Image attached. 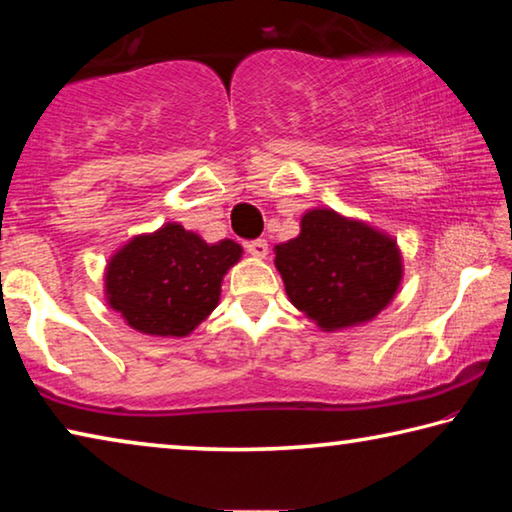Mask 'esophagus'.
Returning <instances> with one entry per match:
<instances>
[{
	"mask_svg": "<svg viewBox=\"0 0 512 512\" xmlns=\"http://www.w3.org/2000/svg\"><path fill=\"white\" fill-rule=\"evenodd\" d=\"M246 250L253 257H257V259H266V255H268V244H266V239H255V241H248L246 244Z\"/></svg>",
	"mask_w": 512,
	"mask_h": 512,
	"instance_id": "esophagus-1",
	"label": "esophagus"
}]
</instances>
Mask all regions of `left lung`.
I'll use <instances>...</instances> for the list:
<instances>
[{
	"mask_svg": "<svg viewBox=\"0 0 512 512\" xmlns=\"http://www.w3.org/2000/svg\"><path fill=\"white\" fill-rule=\"evenodd\" d=\"M273 253L291 305L323 332L370 323L404 277L400 246L388 232L332 207L307 210L300 235Z\"/></svg>",
	"mask_w": 512,
	"mask_h": 512,
	"instance_id": "left-lung-1",
	"label": "left lung"
}]
</instances>
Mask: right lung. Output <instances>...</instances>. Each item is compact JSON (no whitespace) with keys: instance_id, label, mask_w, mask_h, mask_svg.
Instances as JSON below:
<instances>
[{"instance_id":"1","label":"right lung","mask_w":512,"mask_h":512,"mask_svg":"<svg viewBox=\"0 0 512 512\" xmlns=\"http://www.w3.org/2000/svg\"><path fill=\"white\" fill-rule=\"evenodd\" d=\"M241 255L237 241L207 244L180 223H164L128 239L108 259L103 293L135 332L183 339L219 305L223 277Z\"/></svg>"}]
</instances>
